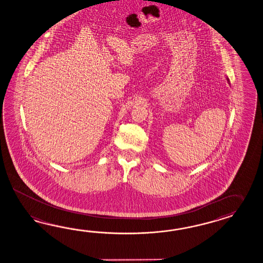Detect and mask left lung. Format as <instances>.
<instances>
[{"label": "left lung", "mask_w": 263, "mask_h": 263, "mask_svg": "<svg viewBox=\"0 0 263 263\" xmlns=\"http://www.w3.org/2000/svg\"><path fill=\"white\" fill-rule=\"evenodd\" d=\"M226 79H227V81H228V84H229V85H230V80H229V78H226Z\"/></svg>", "instance_id": "obj_1"}]
</instances>
